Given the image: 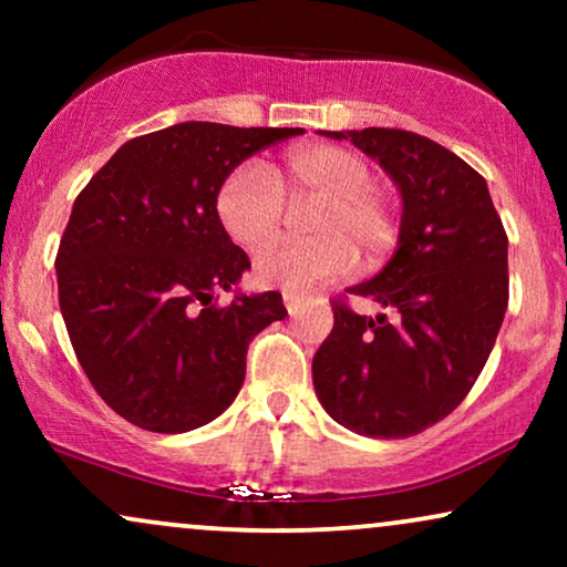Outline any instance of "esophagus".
<instances>
[{
	"instance_id": "obj_1",
	"label": "esophagus",
	"mask_w": 567,
	"mask_h": 567,
	"mask_svg": "<svg viewBox=\"0 0 567 567\" xmlns=\"http://www.w3.org/2000/svg\"><path fill=\"white\" fill-rule=\"evenodd\" d=\"M282 298H285V309H288L290 317H296L298 311L303 309V303L309 301V298H306L303 292H282Z\"/></svg>"
}]
</instances>
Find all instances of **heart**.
<instances>
[{
	"mask_svg": "<svg viewBox=\"0 0 567 567\" xmlns=\"http://www.w3.org/2000/svg\"><path fill=\"white\" fill-rule=\"evenodd\" d=\"M285 198L318 202L310 219L318 239L258 252L252 277L264 288L306 292L349 271L354 247L365 261H379L400 239V218L373 186L368 162L330 143L298 148L271 171L258 162L237 165L218 186L216 213L234 243L258 250L278 233Z\"/></svg>",
	"mask_w": 567,
	"mask_h": 567,
	"instance_id": "obj_1",
	"label": "heart"
}]
</instances>
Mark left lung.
Segmentation results:
<instances>
[{"label":"left lung","instance_id":"obj_1","mask_svg":"<svg viewBox=\"0 0 567 567\" xmlns=\"http://www.w3.org/2000/svg\"><path fill=\"white\" fill-rule=\"evenodd\" d=\"M322 135L379 159L400 188L402 220L392 261L347 290L394 320L333 301L311 379L341 426L413 437L451 415L483 373L509 303V239L483 175L440 143L392 127Z\"/></svg>","mask_w":567,"mask_h":567}]
</instances>
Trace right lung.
<instances>
[{
    "label": "right lung",
    "mask_w": 567,
    "mask_h": 567,
    "mask_svg": "<svg viewBox=\"0 0 567 567\" xmlns=\"http://www.w3.org/2000/svg\"><path fill=\"white\" fill-rule=\"evenodd\" d=\"M301 127L181 122L127 141L82 188L58 247L71 347L114 413L148 432L210 424L245 381L247 347L288 309L275 290L216 306L250 269L216 213L218 186Z\"/></svg>",
    "instance_id": "1"
}]
</instances>
